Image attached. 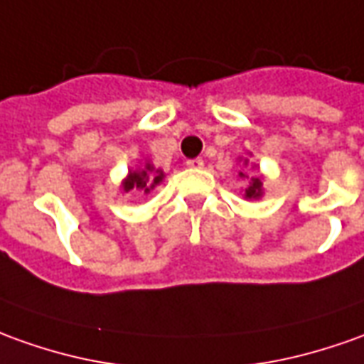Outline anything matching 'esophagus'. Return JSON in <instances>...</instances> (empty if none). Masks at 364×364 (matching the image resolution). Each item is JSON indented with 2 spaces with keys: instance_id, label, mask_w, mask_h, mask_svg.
I'll return each instance as SVG.
<instances>
[{
  "instance_id": "obj_1",
  "label": "esophagus",
  "mask_w": 364,
  "mask_h": 364,
  "mask_svg": "<svg viewBox=\"0 0 364 364\" xmlns=\"http://www.w3.org/2000/svg\"><path fill=\"white\" fill-rule=\"evenodd\" d=\"M186 166L188 168H202L204 166V160H202V158H192V160H188Z\"/></svg>"
}]
</instances>
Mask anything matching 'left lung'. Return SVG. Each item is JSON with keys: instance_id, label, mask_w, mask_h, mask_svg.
Wrapping results in <instances>:
<instances>
[{"instance_id": "1", "label": "left lung", "mask_w": 364, "mask_h": 364, "mask_svg": "<svg viewBox=\"0 0 364 364\" xmlns=\"http://www.w3.org/2000/svg\"><path fill=\"white\" fill-rule=\"evenodd\" d=\"M250 156H252V152H247ZM244 166H250V158L240 156L237 158ZM252 170H257V164H252ZM240 178H247V186L244 190V198L245 200H262L263 198V176L259 174H252V176H247L245 172H240Z\"/></svg>"}]
</instances>
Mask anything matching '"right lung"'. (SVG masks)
<instances>
[{
	"label": "right lung",
	"instance_id": "add662e5",
	"mask_svg": "<svg viewBox=\"0 0 364 364\" xmlns=\"http://www.w3.org/2000/svg\"><path fill=\"white\" fill-rule=\"evenodd\" d=\"M164 176H166L164 170L154 166L150 160H144L139 166L129 168V174L120 182V190L122 192L139 190L142 194H150V190H154L158 184H162Z\"/></svg>",
	"mask_w": 364,
	"mask_h": 364
}]
</instances>
